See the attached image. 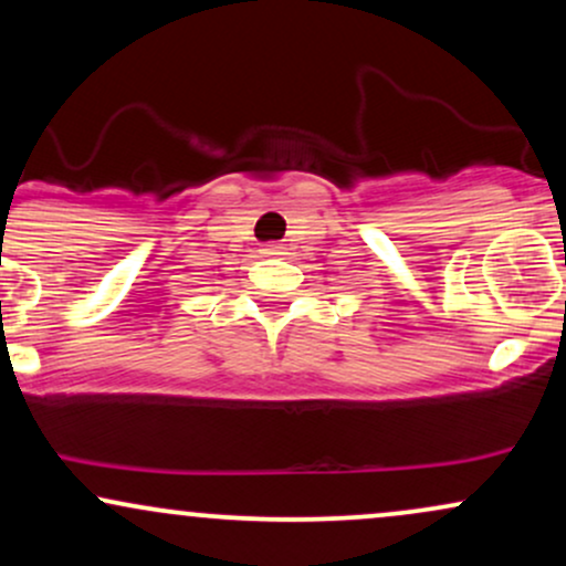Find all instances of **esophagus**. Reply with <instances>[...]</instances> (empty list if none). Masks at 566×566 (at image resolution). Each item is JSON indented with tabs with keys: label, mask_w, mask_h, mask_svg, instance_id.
I'll list each match as a JSON object with an SVG mask.
<instances>
[{
	"label": "esophagus",
	"mask_w": 566,
	"mask_h": 566,
	"mask_svg": "<svg viewBox=\"0 0 566 566\" xmlns=\"http://www.w3.org/2000/svg\"><path fill=\"white\" fill-rule=\"evenodd\" d=\"M263 255H279V247L276 244H265Z\"/></svg>",
	"instance_id": "obj_1"
}]
</instances>
